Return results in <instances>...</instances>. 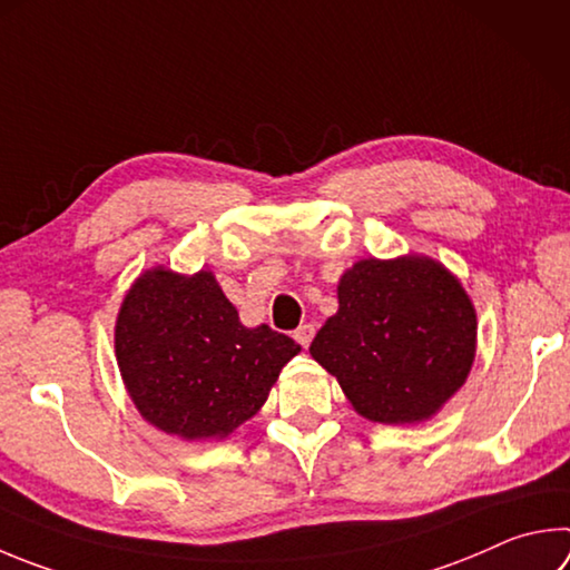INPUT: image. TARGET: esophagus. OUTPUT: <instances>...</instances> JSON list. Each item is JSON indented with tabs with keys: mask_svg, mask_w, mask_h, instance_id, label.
Instances as JSON below:
<instances>
[{
	"mask_svg": "<svg viewBox=\"0 0 570 570\" xmlns=\"http://www.w3.org/2000/svg\"><path fill=\"white\" fill-rule=\"evenodd\" d=\"M294 338L298 341V344H302L304 348L312 344V338H314V326L312 324H304V326H298L296 331H294Z\"/></svg>",
	"mask_w": 570,
	"mask_h": 570,
	"instance_id": "34e87169",
	"label": "esophagus"
}]
</instances>
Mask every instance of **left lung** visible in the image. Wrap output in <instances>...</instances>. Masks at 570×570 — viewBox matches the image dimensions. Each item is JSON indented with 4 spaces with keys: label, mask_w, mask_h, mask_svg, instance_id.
Returning a JSON list of instances; mask_svg holds the SVG:
<instances>
[{
    "label": "left lung",
    "mask_w": 570,
    "mask_h": 570,
    "mask_svg": "<svg viewBox=\"0 0 570 570\" xmlns=\"http://www.w3.org/2000/svg\"><path fill=\"white\" fill-rule=\"evenodd\" d=\"M475 308L429 256L361 258L338 282V312L312 341L356 413L376 423L431 419L469 376Z\"/></svg>",
    "instance_id": "left-lung-1"
}]
</instances>
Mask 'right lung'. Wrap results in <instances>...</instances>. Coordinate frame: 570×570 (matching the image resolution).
Returning a JSON list of instances; mask_svg holds the SVG:
<instances>
[{"mask_svg":"<svg viewBox=\"0 0 570 570\" xmlns=\"http://www.w3.org/2000/svg\"><path fill=\"white\" fill-rule=\"evenodd\" d=\"M114 348L134 406L184 441L224 439L264 406L302 346L246 328L212 272L154 266L124 296Z\"/></svg>","mask_w":570,"mask_h":570,"instance_id":"obj_1","label":"right lung"}]
</instances>
